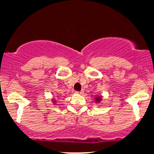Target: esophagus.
I'll return each mask as SVG.
<instances>
[{
  "mask_svg": "<svg viewBox=\"0 0 154 154\" xmlns=\"http://www.w3.org/2000/svg\"><path fill=\"white\" fill-rule=\"evenodd\" d=\"M76 93H78V94H82L83 93V91H80V92H78V91H76Z\"/></svg>",
  "mask_w": 154,
  "mask_h": 154,
  "instance_id": "obj_1",
  "label": "esophagus"
}]
</instances>
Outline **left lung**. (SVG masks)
I'll list each match as a JSON object with an SVG mask.
<instances>
[{"label":"left lung","mask_w":154,"mask_h":154,"mask_svg":"<svg viewBox=\"0 0 154 154\" xmlns=\"http://www.w3.org/2000/svg\"><path fill=\"white\" fill-rule=\"evenodd\" d=\"M101 100H102V97L101 96H98V97H96V98H95V101L97 103H100V102L101 101Z\"/></svg>","instance_id":"8db88e82"}]
</instances>
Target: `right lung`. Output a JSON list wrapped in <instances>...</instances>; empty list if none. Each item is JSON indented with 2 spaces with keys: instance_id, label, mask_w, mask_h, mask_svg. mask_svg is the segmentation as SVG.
<instances>
[{
  "instance_id": "add662e5",
  "label": "right lung",
  "mask_w": 154,
  "mask_h": 154,
  "mask_svg": "<svg viewBox=\"0 0 154 154\" xmlns=\"http://www.w3.org/2000/svg\"><path fill=\"white\" fill-rule=\"evenodd\" d=\"M53 101H54V103H55V101H56V100H53Z\"/></svg>"
}]
</instances>
